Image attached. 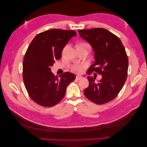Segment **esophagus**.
I'll return each instance as SVG.
<instances>
[{
    "label": "esophagus",
    "instance_id": "esophagus-1",
    "mask_svg": "<svg viewBox=\"0 0 147 147\" xmlns=\"http://www.w3.org/2000/svg\"><path fill=\"white\" fill-rule=\"evenodd\" d=\"M82 78H83V77H82V76H79V75H77V76H76V79L77 80H80Z\"/></svg>",
    "mask_w": 147,
    "mask_h": 147
}]
</instances>
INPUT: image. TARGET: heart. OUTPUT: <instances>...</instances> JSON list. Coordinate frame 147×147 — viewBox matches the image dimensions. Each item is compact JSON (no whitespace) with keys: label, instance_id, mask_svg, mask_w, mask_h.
<instances>
[{"label":"heart","instance_id":"obj_1","mask_svg":"<svg viewBox=\"0 0 147 147\" xmlns=\"http://www.w3.org/2000/svg\"><path fill=\"white\" fill-rule=\"evenodd\" d=\"M87 44V43H86ZM72 70L74 71L75 72H77V73H81L82 72V70H83V65L81 64H76V65H74L72 68Z\"/></svg>","mask_w":147,"mask_h":147}]
</instances>
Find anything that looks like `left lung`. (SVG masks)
<instances>
[{"instance_id": "8db88e82", "label": "left lung", "mask_w": 147, "mask_h": 147, "mask_svg": "<svg viewBox=\"0 0 147 147\" xmlns=\"http://www.w3.org/2000/svg\"><path fill=\"white\" fill-rule=\"evenodd\" d=\"M80 35L91 44L95 60L88 74L96 72L102 79L88 77L89 86L84 91L87 99L97 104L112 100L121 90L127 77L128 57L121 40L103 28L78 30Z\"/></svg>"}]
</instances>
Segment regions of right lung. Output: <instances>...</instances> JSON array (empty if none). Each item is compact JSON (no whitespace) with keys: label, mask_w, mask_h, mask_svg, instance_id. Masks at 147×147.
Wrapping results in <instances>:
<instances>
[{"label":"right lung","mask_w":147,"mask_h":147,"mask_svg":"<svg viewBox=\"0 0 147 147\" xmlns=\"http://www.w3.org/2000/svg\"><path fill=\"white\" fill-rule=\"evenodd\" d=\"M75 30L53 29L38 34L30 43L24 55L23 77L29 97L45 107L56 105L64 98L68 84L75 75L66 72L60 78L51 72V67L61 57L62 51Z\"/></svg>","instance_id":"right-lung-1"}]
</instances>
